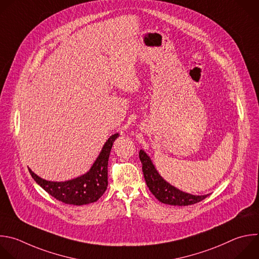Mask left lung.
Wrapping results in <instances>:
<instances>
[{"instance_id": "8db88e82", "label": "left lung", "mask_w": 259, "mask_h": 259, "mask_svg": "<svg viewBox=\"0 0 259 259\" xmlns=\"http://www.w3.org/2000/svg\"><path fill=\"white\" fill-rule=\"evenodd\" d=\"M139 158L142 163V171L146 185L154 197L160 202L170 205L186 206L197 203L209 195H192L177 189L160 177L149 156L142 149L139 151Z\"/></svg>"}]
</instances>
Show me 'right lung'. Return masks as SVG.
<instances>
[{"label": "right lung", "instance_id": "1", "mask_svg": "<svg viewBox=\"0 0 259 259\" xmlns=\"http://www.w3.org/2000/svg\"><path fill=\"white\" fill-rule=\"evenodd\" d=\"M119 133L112 135L88 173L65 182H52L41 179L28 168L34 181L50 195L67 204L84 205L96 202L108 187V162L110 152Z\"/></svg>", "mask_w": 259, "mask_h": 259}]
</instances>
